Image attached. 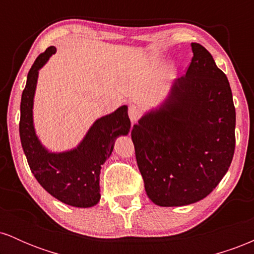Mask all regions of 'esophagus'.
<instances>
[{
  "instance_id": "esophagus-1",
  "label": "esophagus",
  "mask_w": 254,
  "mask_h": 254,
  "mask_svg": "<svg viewBox=\"0 0 254 254\" xmlns=\"http://www.w3.org/2000/svg\"><path fill=\"white\" fill-rule=\"evenodd\" d=\"M139 115H141V111H139L138 107L135 106V105L129 107V118L131 122H136L139 118Z\"/></svg>"
}]
</instances>
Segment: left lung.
I'll return each mask as SVG.
<instances>
[{
    "label": "left lung",
    "mask_w": 254,
    "mask_h": 254,
    "mask_svg": "<svg viewBox=\"0 0 254 254\" xmlns=\"http://www.w3.org/2000/svg\"><path fill=\"white\" fill-rule=\"evenodd\" d=\"M191 48L186 74L131 131L145 192L160 206L205 198L234 155L235 107L228 78L204 46L191 43Z\"/></svg>",
    "instance_id": "8db88e82"
}]
</instances>
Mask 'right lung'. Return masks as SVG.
Here are the masks:
<instances>
[{
	"label": "right lung",
	"mask_w": 254,
	"mask_h": 254,
	"mask_svg": "<svg viewBox=\"0 0 254 254\" xmlns=\"http://www.w3.org/2000/svg\"><path fill=\"white\" fill-rule=\"evenodd\" d=\"M56 52L50 46L34 61L27 75L20 105V139L32 173L51 196L76 208H90L100 200L101 165L112 154L115 139L130 131L127 106L97 119L74 149L49 151L40 143L33 125V99L39 69Z\"/></svg>",
	"instance_id": "obj_1"
}]
</instances>
